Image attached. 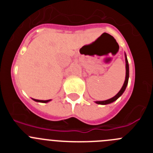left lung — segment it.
<instances>
[{
  "instance_id": "obj_1",
  "label": "left lung",
  "mask_w": 153,
  "mask_h": 153,
  "mask_svg": "<svg viewBox=\"0 0 153 153\" xmlns=\"http://www.w3.org/2000/svg\"><path fill=\"white\" fill-rule=\"evenodd\" d=\"M128 80H129V64H128V60H127L126 56V79H125V82L123 83V86L121 88V90H120L118 93H117V95L113 97V98L109 99V100H107L105 101H97V104H102V105H106V104L111 103V102H114L115 100H117V99L120 97V96L122 95L123 92L125 91L126 88V86L128 84Z\"/></svg>"
}]
</instances>
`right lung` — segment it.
Segmentation results:
<instances>
[{
	"mask_svg": "<svg viewBox=\"0 0 153 153\" xmlns=\"http://www.w3.org/2000/svg\"><path fill=\"white\" fill-rule=\"evenodd\" d=\"M33 100L36 101V102H49V101H51V100H35V99H33Z\"/></svg>",
	"mask_w": 153,
	"mask_h": 153,
	"instance_id": "right-lung-1",
	"label": "right lung"
}]
</instances>
